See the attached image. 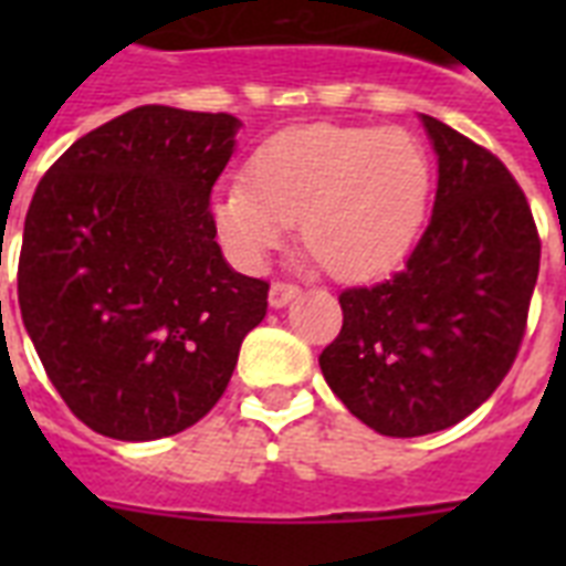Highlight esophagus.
Here are the masks:
<instances>
[{
	"mask_svg": "<svg viewBox=\"0 0 566 566\" xmlns=\"http://www.w3.org/2000/svg\"><path fill=\"white\" fill-rule=\"evenodd\" d=\"M300 296V287L287 282H273L270 284V308H284L287 302H293Z\"/></svg>",
	"mask_w": 566,
	"mask_h": 566,
	"instance_id": "esophagus-1",
	"label": "esophagus"
}]
</instances>
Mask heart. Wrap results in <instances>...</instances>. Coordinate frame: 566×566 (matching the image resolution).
<instances>
[{
  "mask_svg": "<svg viewBox=\"0 0 566 566\" xmlns=\"http://www.w3.org/2000/svg\"><path fill=\"white\" fill-rule=\"evenodd\" d=\"M431 167L402 128L300 126L258 146L247 181L213 190L211 222L234 261L258 270L300 220L302 243L337 279L385 273L420 234Z\"/></svg>",
  "mask_w": 566,
  "mask_h": 566,
  "instance_id": "1",
  "label": "heart"
}]
</instances>
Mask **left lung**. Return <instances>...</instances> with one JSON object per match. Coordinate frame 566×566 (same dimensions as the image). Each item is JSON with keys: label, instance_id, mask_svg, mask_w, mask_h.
Here are the masks:
<instances>
[{"label": "left lung", "instance_id": "left-lung-1", "mask_svg": "<svg viewBox=\"0 0 566 566\" xmlns=\"http://www.w3.org/2000/svg\"><path fill=\"white\" fill-rule=\"evenodd\" d=\"M438 155L429 229L405 266L340 293L344 328L319 355L332 394L387 438L449 429L517 358L541 240L505 164L420 114Z\"/></svg>", "mask_w": 566, "mask_h": 566}]
</instances>
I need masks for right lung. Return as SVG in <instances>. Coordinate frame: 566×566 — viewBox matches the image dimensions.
<instances>
[{"instance_id": "obj_1", "label": "right lung", "mask_w": 566, "mask_h": 566, "mask_svg": "<svg viewBox=\"0 0 566 566\" xmlns=\"http://www.w3.org/2000/svg\"><path fill=\"white\" fill-rule=\"evenodd\" d=\"M240 126L140 105L78 137L34 190L22 323L61 399L105 438L202 420L264 319L270 284L231 270L208 208Z\"/></svg>"}]
</instances>
